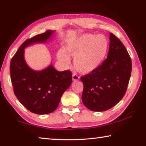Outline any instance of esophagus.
Returning <instances> with one entry per match:
<instances>
[{
  "instance_id": "1",
  "label": "esophagus",
  "mask_w": 146,
  "mask_h": 146,
  "mask_svg": "<svg viewBox=\"0 0 146 146\" xmlns=\"http://www.w3.org/2000/svg\"><path fill=\"white\" fill-rule=\"evenodd\" d=\"M72 78H73V80L74 81H76V80H78L79 79H80V76H79L77 74L74 73L73 74V76H72Z\"/></svg>"
}]
</instances>
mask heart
<instances>
[{
  "label": "heart",
  "instance_id": "b5f03b06",
  "mask_svg": "<svg viewBox=\"0 0 146 146\" xmlns=\"http://www.w3.org/2000/svg\"><path fill=\"white\" fill-rule=\"evenodd\" d=\"M108 46L107 38L103 35L86 34L68 43L66 52L62 49L57 52V58L63 64H69L74 57V64L78 71L89 73L95 70L104 59Z\"/></svg>",
  "mask_w": 146,
  "mask_h": 146
}]
</instances>
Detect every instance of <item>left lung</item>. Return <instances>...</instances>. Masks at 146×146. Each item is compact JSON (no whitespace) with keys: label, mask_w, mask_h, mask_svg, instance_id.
Wrapping results in <instances>:
<instances>
[{"label":"left lung","mask_w":146,"mask_h":146,"mask_svg":"<svg viewBox=\"0 0 146 146\" xmlns=\"http://www.w3.org/2000/svg\"><path fill=\"white\" fill-rule=\"evenodd\" d=\"M131 57L123 43L110 34L107 58L102 64L81 76L82 100L89 110L102 112L115 106L125 94L131 73Z\"/></svg>","instance_id":"1"}]
</instances>
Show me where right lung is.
Listing matches in <instances>:
<instances>
[{
    "label": "right lung",
    "mask_w": 146,
    "mask_h": 146,
    "mask_svg": "<svg viewBox=\"0 0 146 146\" xmlns=\"http://www.w3.org/2000/svg\"><path fill=\"white\" fill-rule=\"evenodd\" d=\"M54 33L46 31L23 42L10 63L11 80L15 96L30 112L47 114L56 110L64 92L72 82L70 70L58 71L52 65L40 71L31 69L24 60V48L35 43H44Z\"/></svg>",
    "instance_id": "right-lung-1"
}]
</instances>
